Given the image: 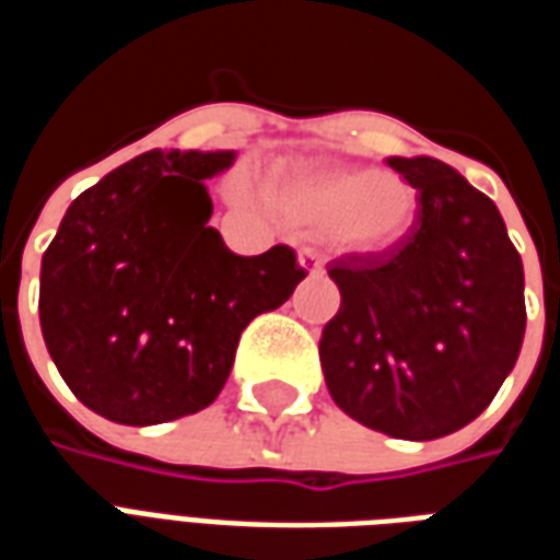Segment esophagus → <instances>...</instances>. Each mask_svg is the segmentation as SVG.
I'll list each match as a JSON object with an SVG mask.
<instances>
[{
  "label": "esophagus",
  "mask_w": 560,
  "mask_h": 560,
  "mask_svg": "<svg viewBox=\"0 0 560 560\" xmlns=\"http://www.w3.org/2000/svg\"><path fill=\"white\" fill-rule=\"evenodd\" d=\"M300 264H303V269H308V272H320V269H324V257L317 255L315 248H300Z\"/></svg>",
  "instance_id": "34e87169"
}]
</instances>
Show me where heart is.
Returning a JSON list of instances; mask_svg holds the SVG:
<instances>
[{"mask_svg":"<svg viewBox=\"0 0 560 560\" xmlns=\"http://www.w3.org/2000/svg\"><path fill=\"white\" fill-rule=\"evenodd\" d=\"M269 200L291 224L332 233L357 255L396 248L417 221V191L396 173L296 167L269 183Z\"/></svg>","mask_w":560,"mask_h":560,"instance_id":"heart-1","label":"heart"}]
</instances>
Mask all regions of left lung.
I'll use <instances>...</instances> for the list:
<instances>
[{
	"label": "left lung",
	"mask_w": 560,
	"mask_h": 560,
	"mask_svg": "<svg viewBox=\"0 0 560 560\" xmlns=\"http://www.w3.org/2000/svg\"><path fill=\"white\" fill-rule=\"evenodd\" d=\"M417 188L408 240L329 264L341 305L320 369L341 411L375 432L434 441L477 420L525 336V272L489 197L438 159H389Z\"/></svg>",
	"instance_id": "8db88e82"
}]
</instances>
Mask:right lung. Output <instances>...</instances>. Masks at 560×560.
Listing matches in <instances>:
<instances>
[{"mask_svg":"<svg viewBox=\"0 0 560 560\" xmlns=\"http://www.w3.org/2000/svg\"><path fill=\"white\" fill-rule=\"evenodd\" d=\"M233 152H143L68 207L42 260L44 345L68 389L122 425L203 411L243 329L305 279L291 245L221 243L203 179Z\"/></svg>","mask_w":560,"mask_h":560,"instance_id":"add662e5","label":"right lung"}]
</instances>
